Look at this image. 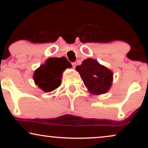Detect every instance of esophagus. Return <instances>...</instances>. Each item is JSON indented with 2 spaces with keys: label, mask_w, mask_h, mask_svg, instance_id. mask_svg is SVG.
Instances as JSON below:
<instances>
[{
  "label": "esophagus",
  "mask_w": 148,
  "mask_h": 148,
  "mask_svg": "<svg viewBox=\"0 0 148 148\" xmlns=\"http://www.w3.org/2000/svg\"><path fill=\"white\" fill-rule=\"evenodd\" d=\"M72 66H73V67L74 69L75 68V66H77L76 62H72Z\"/></svg>",
  "instance_id": "esophagus-1"
}]
</instances>
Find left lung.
<instances>
[{
    "label": "left lung",
    "mask_w": 148,
    "mask_h": 148,
    "mask_svg": "<svg viewBox=\"0 0 148 148\" xmlns=\"http://www.w3.org/2000/svg\"><path fill=\"white\" fill-rule=\"evenodd\" d=\"M76 70L91 94H105L112 85V71L101 65L96 60L87 58L81 65L76 66Z\"/></svg>",
    "instance_id": "8db88e82"
}]
</instances>
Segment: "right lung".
Segmentation results:
<instances>
[{
    "label": "right lung",
    "instance_id": "1",
    "mask_svg": "<svg viewBox=\"0 0 148 148\" xmlns=\"http://www.w3.org/2000/svg\"><path fill=\"white\" fill-rule=\"evenodd\" d=\"M64 60L65 58H60ZM69 64L71 63L69 62ZM62 65L59 58H50L46 63L34 72V79L36 85L45 92H52L61 84L62 73L66 68Z\"/></svg>",
    "mask_w": 148,
    "mask_h": 148
}]
</instances>
